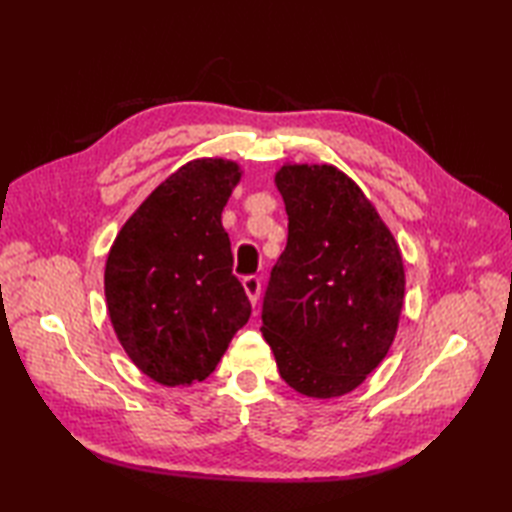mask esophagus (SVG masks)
<instances>
[{"mask_svg":"<svg viewBox=\"0 0 512 512\" xmlns=\"http://www.w3.org/2000/svg\"><path fill=\"white\" fill-rule=\"evenodd\" d=\"M242 284H244V290H246L250 303L255 306V303L259 301V292H262V279H259L257 275H248L242 279Z\"/></svg>","mask_w":512,"mask_h":512,"instance_id":"1","label":"esophagus"}]
</instances>
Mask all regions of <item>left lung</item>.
<instances>
[{
	"label": "left lung",
	"mask_w": 512,
	"mask_h": 512,
	"mask_svg": "<svg viewBox=\"0 0 512 512\" xmlns=\"http://www.w3.org/2000/svg\"><path fill=\"white\" fill-rule=\"evenodd\" d=\"M275 182L288 244L270 270L264 339L292 389L343 396L394 343L405 299L400 248L374 204L336 167L284 165Z\"/></svg>",
	"instance_id": "left-lung-1"
}]
</instances>
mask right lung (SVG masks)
<instances>
[{"label":"right lung","mask_w":512,"mask_h":512,"mask_svg":"<svg viewBox=\"0 0 512 512\" xmlns=\"http://www.w3.org/2000/svg\"><path fill=\"white\" fill-rule=\"evenodd\" d=\"M242 171L191 160L129 217L105 264L114 332L140 372L176 387L204 380L250 317L222 211Z\"/></svg>","instance_id":"1"}]
</instances>
